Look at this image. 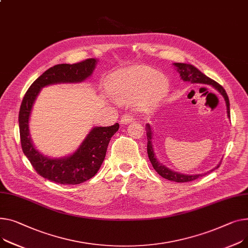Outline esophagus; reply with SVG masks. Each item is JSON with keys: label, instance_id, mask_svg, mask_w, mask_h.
Wrapping results in <instances>:
<instances>
[{"label": "esophagus", "instance_id": "34e87169", "mask_svg": "<svg viewBox=\"0 0 248 248\" xmlns=\"http://www.w3.org/2000/svg\"><path fill=\"white\" fill-rule=\"evenodd\" d=\"M131 122H133V117H130V115H128V114H124L121 118V124H127Z\"/></svg>", "mask_w": 248, "mask_h": 248}]
</instances>
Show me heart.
Returning a JSON list of instances; mask_svg holds the SVG:
<instances>
[{
	"label": "heart",
	"mask_w": 248,
	"mask_h": 248,
	"mask_svg": "<svg viewBox=\"0 0 248 248\" xmlns=\"http://www.w3.org/2000/svg\"><path fill=\"white\" fill-rule=\"evenodd\" d=\"M108 93L121 102L136 100L139 111L155 108L169 90L166 77L146 65H136L113 74L108 80Z\"/></svg>",
	"instance_id": "obj_1"
}]
</instances>
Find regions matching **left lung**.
<instances>
[{
	"label": "left lung",
	"mask_w": 248,
	"mask_h": 248,
	"mask_svg": "<svg viewBox=\"0 0 248 248\" xmlns=\"http://www.w3.org/2000/svg\"><path fill=\"white\" fill-rule=\"evenodd\" d=\"M174 69L176 72L179 74L180 78L184 81H188L191 82V84H202V85H208L211 86L212 88L216 89L224 98L225 101V106H226V113H227V118L230 119V108H229V100L227 93L225 90L219 85L216 80L211 79L210 78L206 77L204 74H202L199 69H196L194 65L190 63H185V62H173ZM145 130H146V137H147V155L148 158H150L154 169L155 171L162 176L163 178H167L171 181H175V183H187V181L194 180L196 178H199L206 173H196V174H186V173H181L178 171H174L170 170V168L166 167L164 164H162L156 157V154L155 152V146H154V131H153V126L150 124H145ZM221 160L217 166L212 169L210 171H213L214 170H217L219 168ZM209 172V171H207Z\"/></svg>",
	"instance_id": "8db88e82"
}]
</instances>
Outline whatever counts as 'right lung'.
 Masks as SVG:
<instances>
[{
  "mask_svg": "<svg viewBox=\"0 0 248 248\" xmlns=\"http://www.w3.org/2000/svg\"><path fill=\"white\" fill-rule=\"evenodd\" d=\"M97 62L96 59H89L74 64L54 65L32 82L21 105L19 127L23 152L40 175L61 185H79L92 178L100 170L108 142L120 125L93 126L74 153L51 157L38 151L32 142L30 134L31 109L42 89L52 85L79 84L93 75Z\"/></svg>",
  "mask_w": 248,
  "mask_h": 248,
  "instance_id": "obj_1",
  "label": "right lung"
}]
</instances>
